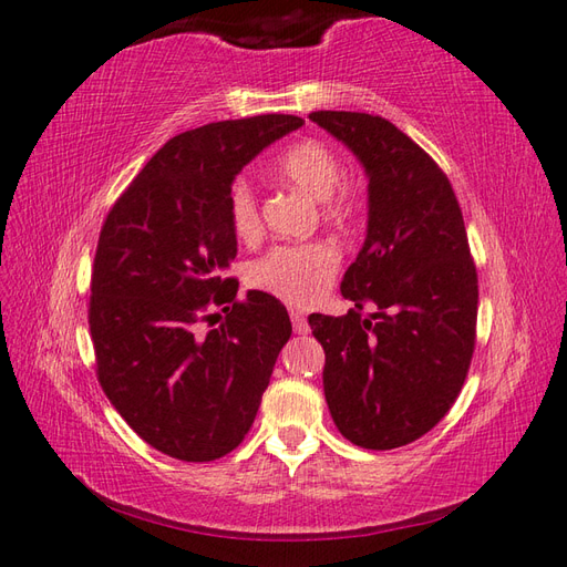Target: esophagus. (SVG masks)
Returning <instances> with one entry per match:
<instances>
[{"instance_id": "34e87169", "label": "esophagus", "mask_w": 567, "mask_h": 567, "mask_svg": "<svg viewBox=\"0 0 567 567\" xmlns=\"http://www.w3.org/2000/svg\"><path fill=\"white\" fill-rule=\"evenodd\" d=\"M289 319H292V326H295V333H299V336H305V333H309V323H307V316L301 313V311H289Z\"/></svg>"}]
</instances>
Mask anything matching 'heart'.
I'll list each match as a JSON object with an SVG mask.
<instances>
[{"instance_id":"obj_1","label":"heart","mask_w":567,"mask_h":567,"mask_svg":"<svg viewBox=\"0 0 567 567\" xmlns=\"http://www.w3.org/2000/svg\"><path fill=\"white\" fill-rule=\"evenodd\" d=\"M275 174L313 200L323 203L328 221H346L360 207L358 188L343 178L338 154L319 140H301L275 159ZM229 227L239 241H254L262 231L258 195L246 178L229 188ZM340 266V251L331 241L280 244L256 258L246 270L248 285L287 305L309 307L331 287Z\"/></svg>"}]
</instances>
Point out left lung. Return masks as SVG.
I'll list each match as a JSON object with an SVG mask.
<instances>
[{
    "label": "left lung",
    "mask_w": 567,
    "mask_h": 567,
    "mask_svg": "<svg viewBox=\"0 0 567 567\" xmlns=\"http://www.w3.org/2000/svg\"><path fill=\"white\" fill-rule=\"evenodd\" d=\"M370 176V221L340 292L346 316L313 313L333 423L364 450L423 437L462 391L478 319V272L454 188L432 156L386 117L309 113ZM362 308L375 313L362 317Z\"/></svg>",
    "instance_id": "obj_1"
}]
</instances>
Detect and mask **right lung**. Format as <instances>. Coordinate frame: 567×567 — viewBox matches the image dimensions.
Returning <instances> with one entry per match:
<instances>
[{"instance_id":"add662e5","label":"right lung","mask_w":567,"mask_h":567,"mask_svg":"<svg viewBox=\"0 0 567 567\" xmlns=\"http://www.w3.org/2000/svg\"><path fill=\"white\" fill-rule=\"evenodd\" d=\"M301 125L270 113L171 137L101 227L89 299L99 384L144 442L181 462H213L241 444L292 336L272 295L236 299L229 188L262 147Z\"/></svg>"}]
</instances>
